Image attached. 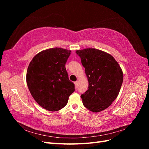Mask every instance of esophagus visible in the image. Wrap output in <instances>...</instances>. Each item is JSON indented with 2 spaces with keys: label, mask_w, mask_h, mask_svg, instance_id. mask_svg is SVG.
Returning a JSON list of instances; mask_svg holds the SVG:
<instances>
[{
  "label": "esophagus",
  "mask_w": 149,
  "mask_h": 149,
  "mask_svg": "<svg viewBox=\"0 0 149 149\" xmlns=\"http://www.w3.org/2000/svg\"><path fill=\"white\" fill-rule=\"evenodd\" d=\"M74 85H75V88H78V81L74 82Z\"/></svg>",
  "instance_id": "1"
}]
</instances>
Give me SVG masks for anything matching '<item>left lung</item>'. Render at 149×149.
<instances>
[{
  "instance_id": "left-lung-1",
  "label": "left lung",
  "mask_w": 149,
  "mask_h": 149,
  "mask_svg": "<svg viewBox=\"0 0 149 149\" xmlns=\"http://www.w3.org/2000/svg\"><path fill=\"white\" fill-rule=\"evenodd\" d=\"M85 68L88 89L81 97L83 105L94 112L109 107L118 97L123 82V73L110 54L96 48L76 50Z\"/></svg>"
}]
</instances>
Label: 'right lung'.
<instances>
[{
	"mask_svg": "<svg viewBox=\"0 0 149 149\" xmlns=\"http://www.w3.org/2000/svg\"><path fill=\"white\" fill-rule=\"evenodd\" d=\"M71 51L52 48L37 54L29 65L26 81L35 101L49 111L63 108L74 91L65 64Z\"/></svg>",
	"mask_w": 149,
	"mask_h": 149,
	"instance_id": "add662e5",
	"label": "right lung"
}]
</instances>
